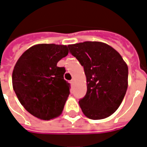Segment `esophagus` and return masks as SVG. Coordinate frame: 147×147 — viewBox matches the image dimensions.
<instances>
[{
    "instance_id": "34e87169",
    "label": "esophagus",
    "mask_w": 147,
    "mask_h": 147,
    "mask_svg": "<svg viewBox=\"0 0 147 147\" xmlns=\"http://www.w3.org/2000/svg\"><path fill=\"white\" fill-rule=\"evenodd\" d=\"M70 84H71V86H73L74 84H75V80L71 79V81H70Z\"/></svg>"
}]
</instances>
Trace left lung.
I'll list each match as a JSON object with an SVG mask.
<instances>
[{"mask_svg":"<svg viewBox=\"0 0 147 147\" xmlns=\"http://www.w3.org/2000/svg\"><path fill=\"white\" fill-rule=\"evenodd\" d=\"M70 53L84 67L87 93L78 102L88 119L110 116L123 100L127 88L128 68L115 49L99 41L68 45Z\"/></svg>","mask_w":147,"mask_h":147,"instance_id":"8db88e82","label":"left lung"}]
</instances>
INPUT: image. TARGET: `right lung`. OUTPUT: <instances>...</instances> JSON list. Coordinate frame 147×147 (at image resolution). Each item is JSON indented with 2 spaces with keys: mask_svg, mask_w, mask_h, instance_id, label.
Here are the masks:
<instances>
[{
  "mask_svg": "<svg viewBox=\"0 0 147 147\" xmlns=\"http://www.w3.org/2000/svg\"><path fill=\"white\" fill-rule=\"evenodd\" d=\"M69 53L66 45L39 44L28 48L14 66L12 82L18 100L28 113L42 120L61 115L69 95L65 68L57 63Z\"/></svg>",
  "mask_w": 147,
  "mask_h": 147,
  "instance_id": "1",
  "label": "right lung"
}]
</instances>
